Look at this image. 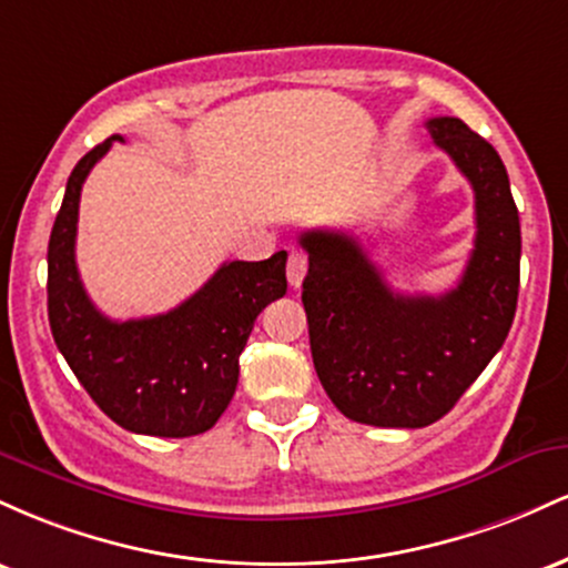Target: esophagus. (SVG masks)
<instances>
[{"label":"esophagus","mask_w":568,"mask_h":568,"mask_svg":"<svg viewBox=\"0 0 568 568\" xmlns=\"http://www.w3.org/2000/svg\"><path fill=\"white\" fill-rule=\"evenodd\" d=\"M306 275V253L291 251L288 256V283L291 288H302Z\"/></svg>","instance_id":"esophagus-1"}]
</instances>
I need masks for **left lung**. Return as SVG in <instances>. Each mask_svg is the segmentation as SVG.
<instances>
[{"label":"left lung","mask_w":568,"mask_h":568,"mask_svg":"<svg viewBox=\"0 0 568 568\" xmlns=\"http://www.w3.org/2000/svg\"><path fill=\"white\" fill-rule=\"evenodd\" d=\"M427 130L475 192V247L452 291L395 293L349 234L298 237L317 379L361 425L414 429L446 416L505 344L518 304L520 221L497 149L456 116Z\"/></svg>","instance_id":"left-lung-1"}]
</instances>
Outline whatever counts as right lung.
Instances as JSON below:
<instances>
[{
	"instance_id": "1",
	"label": "right lung",
	"mask_w": 568,
	"mask_h": 568,
	"mask_svg": "<svg viewBox=\"0 0 568 568\" xmlns=\"http://www.w3.org/2000/svg\"><path fill=\"white\" fill-rule=\"evenodd\" d=\"M122 135L90 149L69 175L48 245L50 331L95 406L120 427L154 438L211 429L230 406L258 312L285 296V258L226 262L197 293L165 315L116 323L95 310L77 272L80 192Z\"/></svg>"
}]
</instances>
